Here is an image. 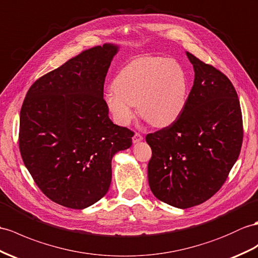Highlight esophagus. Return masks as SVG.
<instances>
[{
  "label": "esophagus",
  "instance_id": "1",
  "mask_svg": "<svg viewBox=\"0 0 258 258\" xmlns=\"http://www.w3.org/2000/svg\"><path fill=\"white\" fill-rule=\"evenodd\" d=\"M142 140H143V136H142L141 134H139V133H136V134H135V136L133 137V141H134V143L140 142V141H142Z\"/></svg>",
  "mask_w": 258,
  "mask_h": 258
}]
</instances>
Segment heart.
I'll list each match as a JSON object with an SVG mask.
<instances>
[{"mask_svg": "<svg viewBox=\"0 0 258 258\" xmlns=\"http://www.w3.org/2000/svg\"><path fill=\"white\" fill-rule=\"evenodd\" d=\"M187 99V77L172 59L147 56L131 61L106 93V105L120 125L134 120L138 105L140 115L155 127L173 123L183 112Z\"/></svg>", "mask_w": 258, "mask_h": 258, "instance_id": "heart-1", "label": "heart"}]
</instances>
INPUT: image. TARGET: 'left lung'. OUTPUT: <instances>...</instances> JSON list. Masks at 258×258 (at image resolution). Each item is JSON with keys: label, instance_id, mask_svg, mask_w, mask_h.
I'll return each mask as SVG.
<instances>
[{"label": "left lung", "instance_id": "obj_1", "mask_svg": "<svg viewBox=\"0 0 258 258\" xmlns=\"http://www.w3.org/2000/svg\"><path fill=\"white\" fill-rule=\"evenodd\" d=\"M195 71L185 108L173 123L146 140L152 150L149 185L161 202L180 209L211 198L241 152L243 119L231 81L218 69L186 52Z\"/></svg>", "mask_w": 258, "mask_h": 258}]
</instances>
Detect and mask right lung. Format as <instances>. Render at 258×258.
Returning a JSON list of instances; mask_svg holds the SVG:
<instances>
[{
	"label": "right lung",
	"mask_w": 258,
	"mask_h": 258,
	"mask_svg": "<svg viewBox=\"0 0 258 258\" xmlns=\"http://www.w3.org/2000/svg\"><path fill=\"white\" fill-rule=\"evenodd\" d=\"M118 51L84 50L29 87L20 119V151L36 185L53 203L84 209L108 191L111 159L135 133L112 122L104 83Z\"/></svg>",
	"instance_id": "obj_1"
}]
</instances>
